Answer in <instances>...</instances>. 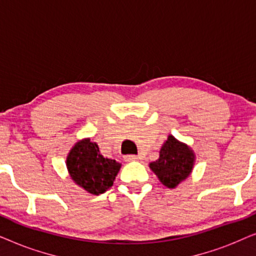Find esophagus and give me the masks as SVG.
<instances>
[{
  "label": "esophagus",
  "mask_w": 256,
  "mask_h": 256,
  "mask_svg": "<svg viewBox=\"0 0 256 256\" xmlns=\"http://www.w3.org/2000/svg\"><path fill=\"white\" fill-rule=\"evenodd\" d=\"M138 160V156L136 155H126L124 160L126 162H134V160Z\"/></svg>",
  "instance_id": "1"
}]
</instances>
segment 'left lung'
Wrapping results in <instances>:
<instances>
[{
    "label": "left lung",
    "instance_id": "obj_1",
    "mask_svg": "<svg viewBox=\"0 0 256 256\" xmlns=\"http://www.w3.org/2000/svg\"><path fill=\"white\" fill-rule=\"evenodd\" d=\"M194 164V154L190 146L169 135L160 150V158L149 166L160 183L174 188L190 176Z\"/></svg>",
    "mask_w": 256,
    "mask_h": 256
}]
</instances>
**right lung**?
<instances>
[{
    "label": "right lung",
    "mask_w": 256,
    "mask_h": 256,
    "mask_svg": "<svg viewBox=\"0 0 256 256\" xmlns=\"http://www.w3.org/2000/svg\"><path fill=\"white\" fill-rule=\"evenodd\" d=\"M66 166L73 182L90 194L99 196L113 186L121 164L104 158L96 142L84 138L70 150Z\"/></svg>",
    "instance_id": "add662e5"
}]
</instances>
